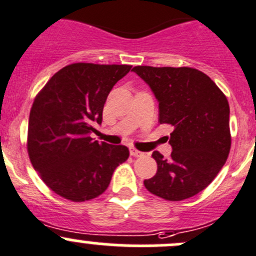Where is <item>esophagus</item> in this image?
Wrapping results in <instances>:
<instances>
[{"label":"esophagus","instance_id":"esophagus-1","mask_svg":"<svg viewBox=\"0 0 256 256\" xmlns=\"http://www.w3.org/2000/svg\"><path fill=\"white\" fill-rule=\"evenodd\" d=\"M130 154H131V156H134V157H142V156H144V152L138 151V150H136V148H130Z\"/></svg>","mask_w":256,"mask_h":256}]
</instances>
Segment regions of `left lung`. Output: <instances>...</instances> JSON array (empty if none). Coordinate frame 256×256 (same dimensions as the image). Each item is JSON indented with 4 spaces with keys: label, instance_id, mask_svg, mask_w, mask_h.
I'll list each match as a JSON object with an SVG mask.
<instances>
[{
    "label": "left lung",
    "instance_id": "1",
    "mask_svg": "<svg viewBox=\"0 0 256 256\" xmlns=\"http://www.w3.org/2000/svg\"><path fill=\"white\" fill-rule=\"evenodd\" d=\"M132 72L156 96L160 124L174 126L167 138L171 157L164 158L158 151L152 154L157 172L144 180V187L166 200L193 197L216 178L228 158V100L216 82L197 69L138 66Z\"/></svg>",
    "mask_w": 256,
    "mask_h": 256
}]
</instances>
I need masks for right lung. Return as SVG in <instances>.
Listing matches in <instances>:
<instances>
[{"mask_svg":"<svg viewBox=\"0 0 256 256\" xmlns=\"http://www.w3.org/2000/svg\"><path fill=\"white\" fill-rule=\"evenodd\" d=\"M131 66L74 63L56 72L36 96L27 150L43 182L60 197L85 202L104 193L116 167L128 158L122 144L90 138L102 125L114 85Z\"/></svg>","mask_w":256,"mask_h":256,"instance_id":"right-lung-1","label":"right lung"}]
</instances>
